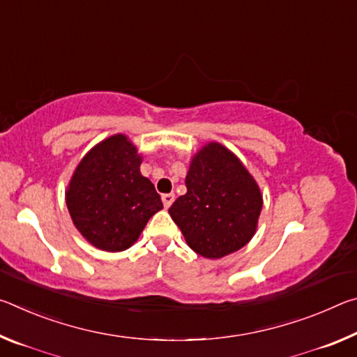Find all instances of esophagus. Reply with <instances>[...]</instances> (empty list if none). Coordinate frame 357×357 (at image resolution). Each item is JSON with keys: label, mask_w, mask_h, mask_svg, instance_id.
I'll list each match as a JSON object with an SVG mask.
<instances>
[{"label": "esophagus", "mask_w": 357, "mask_h": 357, "mask_svg": "<svg viewBox=\"0 0 357 357\" xmlns=\"http://www.w3.org/2000/svg\"><path fill=\"white\" fill-rule=\"evenodd\" d=\"M162 202H164L165 208H170L174 202V193H165V195H162Z\"/></svg>", "instance_id": "1"}]
</instances>
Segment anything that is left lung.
<instances>
[{
  "mask_svg": "<svg viewBox=\"0 0 357 357\" xmlns=\"http://www.w3.org/2000/svg\"><path fill=\"white\" fill-rule=\"evenodd\" d=\"M187 193L168 209L192 250L222 258L252 239L263 198L255 179L231 151L209 143L192 159Z\"/></svg>",
  "mask_w": 357,
  "mask_h": 357,
  "instance_id": "1",
  "label": "left lung"
}]
</instances>
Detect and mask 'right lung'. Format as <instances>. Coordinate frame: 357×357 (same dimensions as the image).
I'll use <instances>...</instances> for the list:
<instances>
[{"label": "right lung", "mask_w": 357, "mask_h": 357, "mask_svg": "<svg viewBox=\"0 0 357 357\" xmlns=\"http://www.w3.org/2000/svg\"><path fill=\"white\" fill-rule=\"evenodd\" d=\"M140 164L137 148L121 134L100 142L78 164L66 203L78 231L98 249L126 250L164 208Z\"/></svg>", "instance_id": "right-lung-1"}]
</instances>
